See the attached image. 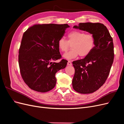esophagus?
Returning a JSON list of instances; mask_svg holds the SVG:
<instances>
[{
    "label": "esophagus",
    "instance_id": "obj_1",
    "mask_svg": "<svg viewBox=\"0 0 124 124\" xmlns=\"http://www.w3.org/2000/svg\"><path fill=\"white\" fill-rule=\"evenodd\" d=\"M67 65L68 66H72V62H71L70 61L68 62V63H67Z\"/></svg>",
    "mask_w": 124,
    "mask_h": 124
}]
</instances>
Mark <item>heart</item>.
I'll return each mask as SVG.
<instances>
[{"mask_svg": "<svg viewBox=\"0 0 124 124\" xmlns=\"http://www.w3.org/2000/svg\"><path fill=\"white\" fill-rule=\"evenodd\" d=\"M68 41L62 38L58 41V47L62 52H66L72 45V50L63 55V57L68 60L88 56L94 48L96 39L93 35L79 31L69 32L67 36Z\"/></svg>", "mask_w": 124, "mask_h": 124, "instance_id": "heart-1", "label": "heart"}]
</instances>
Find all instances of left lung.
Wrapping results in <instances>:
<instances>
[{
    "mask_svg": "<svg viewBox=\"0 0 124 124\" xmlns=\"http://www.w3.org/2000/svg\"><path fill=\"white\" fill-rule=\"evenodd\" d=\"M74 28L92 34L95 46L88 56L72 62L75 73L72 80L74 91L81 93H91L105 83L114 60L113 39L106 26L99 23H81Z\"/></svg>",
    "mask_w": 124,
    "mask_h": 124,
    "instance_id": "left-lung-1",
    "label": "left lung"
}]
</instances>
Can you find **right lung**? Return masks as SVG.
<instances>
[{"label":"right lung","mask_w":124,"mask_h":124,"mask_svg":"<svg viewBox=\"0 0 124 124\" xmlns=\"http://www.w3.org/2000/svg\"><path fill=\"white\" fill-rule=\"evenodd\" d=\"M69 27L67 24H36L24 33L18 63L22 77L30 88L45 93L55 87L56 73L65 68L68 61H52L62 57L58 41Z\"/></svg>","instance_id":"1"}]
</instances>
